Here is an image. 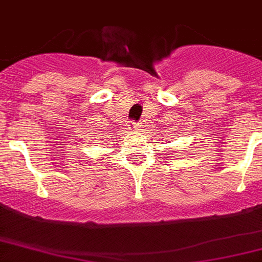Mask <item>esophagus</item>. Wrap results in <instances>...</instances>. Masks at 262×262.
<instances>
[{"mask_svg": "<svg viewBox=\"0 0 262 262\" xmlns=\"http://www.w3.org/2000/svg\"><path fill=\"white\" fill-rule=\"evenodd\" d=\"M128 129H131L133 133H138V129H140V124L131 122V124H128Z\"/></svg>", "mask_w": 262, "mask_h": 262, "instance_id": "1", "label": "esophagus"}]
</instances>
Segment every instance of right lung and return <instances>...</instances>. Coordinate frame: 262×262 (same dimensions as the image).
<instances>
[{
  "label": "right lung",
  "mask_w": 262,
  "mask_h": 262,
  "mask_svg": "<svg viewBox=\"0 0 262 262\" xmlns=\"http://www.w3.org/2000/svg\"><path fill=\"white\" fill-rule=\"evenodd\" d=\"M101 143H104V141H101Z\"/></svg>",
  "instance_id": "1"
}]
</instances>
